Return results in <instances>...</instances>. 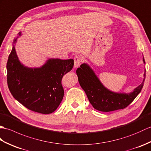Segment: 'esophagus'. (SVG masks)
I'll use <instances>...</instances> for the list:
<instances>
[{"instance_id": "obj_1", "label": "esophagus", "mask_w": 151, "mask_h": 151, "mask_svg": "<svg viewBox=\"0 0 151 151\" xmlns=\"http://www.w3.org/2000/svg\"><path fill=\"white\" fill-rule=\"evenodd\" d=\"M83 61V59L81 56H80L79 55H76L74 57V67L75 68H77L78 67L81 63Z\"/></svg>"}]
</instances>
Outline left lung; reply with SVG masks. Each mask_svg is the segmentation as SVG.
I'll list each match as a JSON object with an SVG mask.
<instances>
[{"mask_svg":"<svg viewBox=\"0 0 151 151\" xmlns=\"http://www.w3.org/2000/svg\"><path fill=\"white\" fill-rule=\"evenodd\" d=\"M144 63H145L144 58ZM81 88L84 90L90 103L95 109L101 112H110L125 109L138 96L143 86V81L140 85L130 93H115L110 91L100 82L98 77L88 65L83 63L76 70Z\"/></svg>","mask_w":151,"mask_h":151,"instance_id":"1","label":"left lung"}]
</instances>
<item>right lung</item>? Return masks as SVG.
Returning a JSON list of instances; mask_svg holds the SVG:
<instances>
[{"label":"right lung","mask_w":151,"mask_h":151,"mask_svg":"<svg viewBox=\"0 0 151 151\" xmlns=\"http://www.w3.org/2000/svg\"><path fill=\"white\" fill-rule=\"evenodd\" d=\"M21 35V33H19ZM17 38L14 40V44ZM73 59H49L41 68H30L22 65L15 46L6 65L7 83L16 100L29 110L48 114L58 109L64 96L62 78L73 68Z\"/></svg>","instance_id":"obj_1"}]
</instances>
